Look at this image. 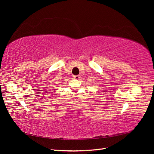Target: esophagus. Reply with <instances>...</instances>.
Wrapping results in <instances>:
<instances>
[{
    "label": "esophagus",
    "instance_id": "1",
    "mask_svg": "<svg viewBox=\"0 0 154 154\" xmlns=\"http://www.w3.org/2000/svg\"><path fill=\"white\" fill-rule=\"evenodd\" d=\"M79 78H80V76L79 75H74L73 76V78L76 79H78Z\"/></svg>",
    "mask_w": 154,
    "mask_h": 154
}]
</instances>
